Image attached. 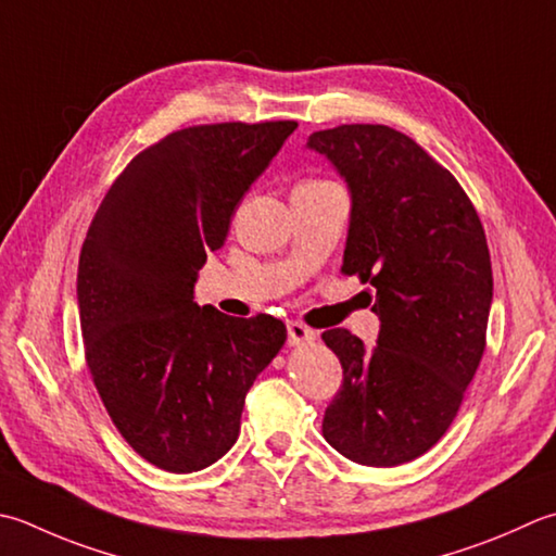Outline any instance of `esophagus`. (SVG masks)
I'll return each mask as SVG.
<instances>
[{
    "label": "esophagus",
    "mask_w": 556,
    "mask_h": 556,
    "mask_svg": "<svg viewBox=\"0 0 556 556\" xmlns=\"http://www.w3.org/2000/svg\"><path fill=\"white\" fill-rule=\"evenodd\" d=\"M287 334H289V344H293V346L308 344V342L315 340V332L308 330L303 323H296V320L287 323Z\"/></svg>",
    "instance_id": "34e87169"
}]
</instances>
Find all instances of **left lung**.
I'll list each match as a JSON object with an SVG mask.
<instances>
[{"label":"left lung","instance_id":"obj_1","mask_svg":"<svg viewBox=\"0 0 556 556\" xmlns=\"http://www.w3.org/2000/svg\"><path fill=\"white\" fill-rule=\"evenodd\" d=\"M352 192L344 275L376 289L374 350L344 328L323 340L342 364L323 437L358 465L393 467L437 445L486 346L492 260L480 216L448 168L386 125L308 137Z\"/></svg>","mask_w":556,"mask_h":556}]
</instances>
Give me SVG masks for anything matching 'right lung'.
<instances>
[{
	"instance_id": "add662e5",
	"label": "right lung",
	"mask_w": 556,
	"mask_h": 556,
	"mask_svg": "<svg viewBox=\"0 0 556 556\" xmlns=\"http://www.w3.org/2000/svg\"><path fill=\"white\" fill-rule=\"evenodd\" d=\"M296 125L166 135L127 163L86 233L76 275L86 366L123 439L161 470L198 472L228 453L250 386L287 340L271 315L200 308L192 289Z\"/></svg>"
}]
</instances>
